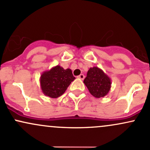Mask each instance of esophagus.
<instances>
[{
    "label": "esophagus",
    "mask_w": 150,
    "mask_h": 150,
    "mask_svg": "<svg viewBox=\"0 0 150 150\" xmlns=\"http://www.w3.org/2000/svg\"><path fill=\"white\" fill-rule=\"evenodd\" d=\"M77 78L80 79H81V80H83V79H84V75H83V74H80L79 76H77Z\"/></svg>",
    "instance_id": "34e87169"
}]
</instances>
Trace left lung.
I'll use <instances>...</instances> for the list:
<instances>
[{"label": "left lung", "mask_w": 150, "mask_h": 150, "mask_svg": "<svg viewBox=\"0 0 150 150\" xmlns=\"http://www.w3.org/2000/svg\"><path fill=\"white\" fill-rule=\"evenodd\" d=\"M83 83L90 94L96 98L107 96L112 86V80L102 69L97 67H91L87 72Z\"/></svg>", "instance_id": "obj_1"}]
</instances>
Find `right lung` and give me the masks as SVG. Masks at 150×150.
I'll return each instance as SVG.
<instances>
[{
  "mask_svg": "<svg viewBox=\"0 0 150 150\" xmlns=\"http://www.w3.org/2000/svg\"><path fill=\"white\" fill-rule=\"evenodd\" d=\"M75 79L70 69H64L57 65L41 74L40 86L43 94L46 96L58 98L65 92Z\"/></svg>",
  "mask_w": 150,
  "mask_h": 150,
  "instance_id": "1",
  "label": "right lung"
}]
</instances>
